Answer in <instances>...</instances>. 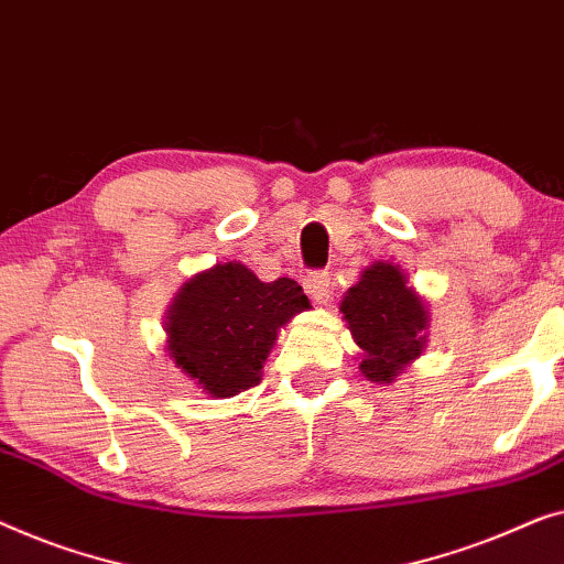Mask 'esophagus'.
<instances>
[{
	"mask_svg": "<svg viewBox=\"0 0 564 564\" xmlns=\"http://www.w3.org/2000/svg\"><path fill=\"white\" fill-rule=\"evenodd\" d=\"M329 285H332V279H329V273H324V271H312V273H306V279H304L306 293L314 301H319V304H324V301L329 299Z\"/></svg>",
	"mask_w": 564,
	"mask_h": 564,
	"instance_id": "1",
	"label": "esophagus"
}]
</instances>
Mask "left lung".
<instances>
[{"instance_id": "1", "label": "left lung", "mask_w": 564, "mask_h": 564, "mask_svg": "<svg viewBox=\"0 0 564 564\" xmlns=\"http://www.w3.org/2000/svg\"><path fill=\"white\" fill-rule=\"evenodd\" d=\"M362 347L360 368L372 383H391L424 347L426 308L395 265L376 263L362 273L339 306Z\"/></svg>"}]
</instances>
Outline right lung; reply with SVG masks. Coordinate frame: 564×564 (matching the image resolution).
I'll list each match as a JSON object with an SVG mask.
<instances>
[{"label": "right lung", "instance_id": "obj_1", "mask_svg": "<svg viewBox=\"0 0 564 564\" xmlns=\"http://www.w3.org/2000/svg\"><path fill=\"white\" fill-rule=\"evenodd\" d=\"M304 308L296 281L263 283L240 263L217 265L181 289L169 316L171 358L214 399L237 395L258 383L275 332Z\"/></svg>", "mask_w": 564, "mask_h": 564}]
</instances>
